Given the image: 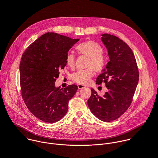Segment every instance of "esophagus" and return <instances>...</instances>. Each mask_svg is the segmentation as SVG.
Here are the masks:
<instances>
[{"label": "esophagus", "mask_w": 158, "mask_h": 158, "mask_svg": "<svg viewBox=\"0 0 158 158\" xmlns=\"http://www.w3.org/2000/svg\"><path fill=\"white\" fill-rule=\"evenodd\" d=\"M77 86H78V88L79 89H83V88H84L85 87L84 85H80V84H78V85H77Z\"/></svg>", "instance_id": "obj_1"}]
</instances>
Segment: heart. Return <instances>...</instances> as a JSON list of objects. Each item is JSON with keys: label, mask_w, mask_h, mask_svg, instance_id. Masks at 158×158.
<instances>
[{"label": "heart", "mask_w": 158, "mask_h": 158, "mask_svg": "<svg viewBox=\"0 0 158 158\" xmlns=\"http://www.w3.org/2000/svg\"><path fill=\"white\" fill-rule=\"evenodd\" d=\"M81 56L88 58L85 70H79L72 75L73 81L80 84L88 83L94 74V70L96 72H102L106 67V60L103 54V48L98 43L93 41H87L77 48ZM67 65L73 69L75 65V56L72 52H68L65 57Z\"/></svg>", "instance_id": "1"}]
</instances>
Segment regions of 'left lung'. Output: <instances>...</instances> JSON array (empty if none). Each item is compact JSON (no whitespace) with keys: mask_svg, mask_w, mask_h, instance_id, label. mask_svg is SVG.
Listing matches in <instances>:
<instances>
[{"mask_svg":"<svg viewBox=\"0 0 158 158\" xmlns=\"http://www.w3.org/2000/svg\"><path fill=\"white\" fill-rule=\"evenodd\" d=\"M110 61L96 78V84L104 83L108 91L103 96L93 88L88 105L91 112L104 122L120 117L130 107L139 80V72L131 48L122 40L110 34L101 35Z\"/></svg>","mask_w":158,"mask_h":158,"instance_id":"8db88e82","label":"left lung"}]
</instances>
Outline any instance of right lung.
<instances>
[{
  "label": "right lung",
  "mask_w": 158,
  "mask_h": 158,
  "mask_svg": "<svg viewBox=\"0 0 158 158\" xmlns=\"http://www.w3.org/2000/svg\"><path fill=\"white\" fill-rule=\"evenodd\" d=\"M79 39L47 33L26 49L20 64L22 96L29 110L48 123L60 120L67 114L69 101L76 93L75 85L55 86L59 71L67 65L66 56Z\"/></svg>",
  "instance_id": "obj_1"
}]
</instances>
